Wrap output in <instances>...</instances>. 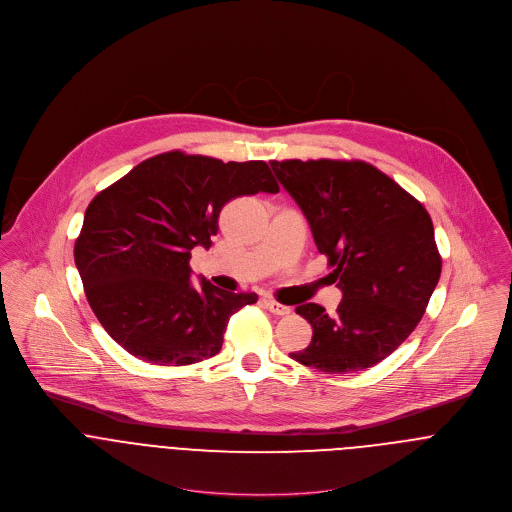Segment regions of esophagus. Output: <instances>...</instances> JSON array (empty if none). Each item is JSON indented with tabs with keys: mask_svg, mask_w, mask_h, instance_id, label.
I'll return each mask as SVG.
<instances>
[{
	"mask_svg": "<svg viewBox=\"0 0 512 512\" xmlns=\"http://www.w3.org/2000/svg\"><path fill=\"white\" fill-rule=\"evenodd\" d=\"M264 304H266V308H268L272 314H276V316H286V314L292 312L290 306H284V304H280V302H276V300H272V298L264 300Z\"/></svg>",
	"mask_w": 512,
	"mask_h": 512,
	"instance_id": "34e87169",
	"label": "esophagus"
}]
</instances>
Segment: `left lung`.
<instances>
[{"instance_id":"obj_1","label":"left lung","mask_w":512,"mask_h":512,"mask_svg":"<svg viewBox=\"0 0 512 512\" xmlns=\"http://www.w3.org/2000/svg\"><path fill=\"white\" fill-rule=\"evenodd\" d=\"M270 166L306 216L342 290L332 316L314 302L296 308L312 326V342L290 356L328 374L378 364L416 328L440 278L426 208L360 160H274Z\"/></svg>"}]
</instances>
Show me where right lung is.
<instances>
[{
  "label": "right lung",
  "mask_w": 512,
  "mask_h": 512,
  "mask_svg": "<svg viewBox=\"0 0 512 512\" xmlns=\"http://www.w3.org/2000/svg\"><path fill=\"white\" fill-rule=\"evenodd\" d=\"M280 188L266 162L166 152L144 160L88 206L74 260L106 332L132 356L184 366L220 352L228 320L254 292L190 282L192 248L212 246L234 198Z\"/></svg>",
  "instance_id": "obj_1"
}]
</instances>
